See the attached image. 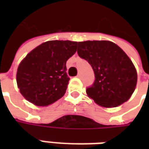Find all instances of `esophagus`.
Here are the masks:
<instances>
[{
    "instance_id": "1",
    "label": "esophagus",
    "mask_w": 149,
    "mask_h": 149,
    "mask_svg": "<svg viewBox=\"0 0 149 149\" xmlns=\"http://www.w3.org/2000/svg\"><path fill=\"white\" fill-rule=\"evenodd\" d=\"M77 77L78 78H81V72H79V73H78L77 76Z\"/></svg>"
}]
</instances>
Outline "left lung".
Listing matches in <instances>:
<instances>
[{
  "instance_id": "obj_1",
  "label": "left lung",
  "mask_w": 149,
  "mask_h": 149,
  "mask_svg": "<svg viewBox=\"0 0 149 149\" xmlns=\"http://www.w3.org/2000/svg\"><path fill=\"white\" fill-rule=\"evenodd\" d=\"M77 53L94 72L95 81L86 93L96 103L112 108L130 98L137 74L132 61L118 45L108 40H87L78 42Z\"/></svg>"
}]
</instances>
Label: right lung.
Returning a JSON list of instances; mask_svg holds the SVG:
<instances>
[{
    "mask_svg": "<svg viewBox=\"0 0 149 149\" xmlns=\"http://www.w3.org/2000/svg\"><path fill=\"white\" fill-rule=\"evenodd\" d=\"M77 44L46 41L26 56L17 72V86L26 100L37 106H47L64 96L70 80L66 61L76 52Z\"/></svg>",
    "mask_w": 149,
    "mask_h": 149,
    "instance_id": "right-lung-1",
    "label": "right lung"
}]
</instances>
